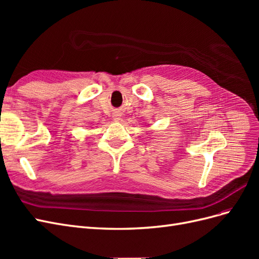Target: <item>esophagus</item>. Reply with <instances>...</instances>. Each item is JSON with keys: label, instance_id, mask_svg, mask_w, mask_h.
I'll list each match as a JSON object with an SVG mask.
<instances>
[{"label": "esophagus", "instance_id": "obj_1", "mask_svg": "<svg viewBox=\"0 0 259 259\" xmlns=\"http://www.w3.org/2000/svg\"><path fill=\"white\" fill-rule=\"evenodd\" d=\"M113 117H114V120H116V121L120 120V114H114Z\"/></svg>", "mask_w": 259, "mask_h": 259}]
</instances>
